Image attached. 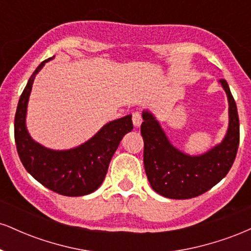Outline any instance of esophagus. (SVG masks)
<instances>
[{
	"instance_id": "esophagus-1",
	"label": "esophagus",
	"mask_w": 251,
	"mask_h": 251,
	"mask_svg": "<svg viewBox=\"0 0 251 251\" xmlns=\"http://www.w3.org/2000/svg\"><path fill=\"white\" fill-rule=\"evenodd\" d=\"M132 122H133V125L135 127H140V125H142L143 123L142 114H140L139 112H135V113H133V116H132Z\"/></svg>"
}]
</instances>
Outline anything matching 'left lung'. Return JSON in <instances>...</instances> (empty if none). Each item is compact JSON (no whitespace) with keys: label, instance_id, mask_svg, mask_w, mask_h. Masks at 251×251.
<instances>
[{"label":"left lung","instance_id":"1","mask_svg":"<svg viewBox=\"0 0 251 251\" xmlns=\"http://www.w3.org/2000/svg\"><path fill=\"white\" fill-rule=\"evenodd\" d=\"M220 83L229 102V126L223 140L203 154L190 155L175 148L153 114L143 111L144 166L157 194L171 200L197 197L220 183L231 169L240 144V120L229 85L224 79Z\"/></svg>","mask_w":251,"mask_h":251}]
</instances>
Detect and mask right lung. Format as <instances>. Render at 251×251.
I'll list each match as a JSON object with an SVG mask.
<instances>
[{"label":"right lung","mask_w":251,"mask_h":251,"mask_svg":"<svg viewBox=\"0 0 251 251\" xmlns=\"http://www.w3.org/2000/svg\"><path fill=\"white\" fill-rule=\"evenodd\" d=\"M53 57L40 63L20 97L14 122L17 153L25 169L47 189L70 197L85 196L102 184L120 140L133 129L132 116L107 123L91 139L74 149L51 150L35 142L25 126L28 100L36 74Z\"/></svg>","instance_id":"right-lung-1"}]
</instances>
